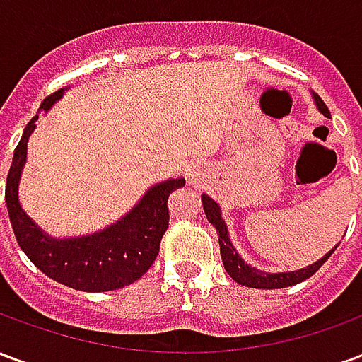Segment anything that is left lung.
Returning <instances> with one entry per match:
<instances>
[{
  "label": "left lung",
  "mask_w": 362,
  "mask_h": 362,
  "mask_svg": "<svg viewBox=\"0 0 362 362\" xmlns=\"http://www.w3.org/2000/svg\"><path fill=\"white\" fill-rule=\"evenodd\" d=\"M316 106L318 110L329 118V110L324 104V100L318 95H314ZM202 204H204V211L207 215V221L211 223L213 227L217 228V235H219V246H221V258H223V266L227 269V273L244 287H254V288H283V287H293L296 283H303L308 277H312L314 273L318 272L320 267L326 264V259L334 254L337 246H334L332 250L327 252L324 258H320L318 262H314L310 266L303 267V269H296V272H283V273H266L259 272L256 267L244 264V259L238 256V252L230 243V236H228L227 225L221 217V207L217 205L215 199L209 196H202Z\"/></svg>",
  "instance_id": "1"
}]
</instances>
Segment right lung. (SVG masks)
Listing matches in <instances>:
<instances>
[{"instance_id": "1", "label": "right lung", "mask_w": 362, "mask_h": 362, "mask_svg": "<svg viewBox=\"0 0 362 362\" xmlns=\"http://www.w3.org/2000/svg\"><path fill=\"white\" fill-rule=\"evenodd\" d=\"M64 90L67 87L46 96L40 110H50L52 104L64 96ZM36 119L38 116L28 122L19 145L15 147L5 184V204L21 250L50 279L77 291L104 293L132 285L157 259L160 240L170 219L168 196L174 189L182 188L186 180L170 178L151 186L132 211L98 233L54 238L46 235L19 204V180L27 163V143L35 132Z\"/></svg>"}]
</instances>
